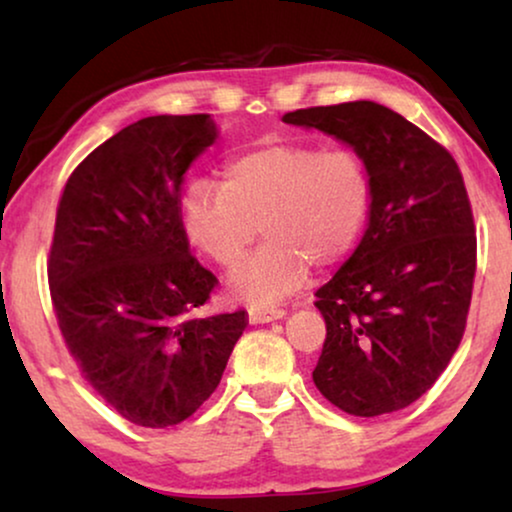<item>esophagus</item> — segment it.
Returning <instances> with one entry per match:
<instances>
[{
  "mask_svg": "<svg viewBox=\"0 0 512 512\" xmlns=\"http://www.w3.org/2000/svg\"><path fill=\"white\" fill-rule=\"evenodd\" d=\"M284 314L286 312L282 310V307H275V305H251L249 307V321H251V324H268V321L282 319Z\"/></svg>",
  "mask_w": 512,
  "mask_h": 512,
  "instance_id": "34e87169",
  "label": "esophagus"
}]
</instances>
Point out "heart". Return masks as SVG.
<instances>
[{
	"label": "heart",
	"instance_id": "1",
	"mask_svg": "<svg viewBox=\"0 0 512 512\" xmlns=\"http://www.w3.org/2000/svg\"><path fill=\"white\" fill-rule=\"evenodd\" d=\"M373 207L366 160L347 146L275 142L237 153L223 181L195 179L181 198L186 237L219 268L242 261L258 235L268 242L230 277L240 296L270 303L317 268L352 254Z\"/></svg>",
	"mask_w": 512,
	"mask_h": 512
}]
</instances>
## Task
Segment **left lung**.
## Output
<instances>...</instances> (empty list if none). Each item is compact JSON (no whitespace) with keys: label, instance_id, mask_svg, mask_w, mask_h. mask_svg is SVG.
<instances>
[{"label":"left lung","instance_id":"1","mask_svg":"<svg viewBox=\"0 0 512 512\" xmlns=\"http://www.w3.org/2000/svg\"><path fill=\"white\" fill-rule=\"evenodd\" d=\"M366 160L373 207L349 261L317 291L326 340L312 380L354 417L408 408L459 349L478 265L473 209L452 153L377 102L289 111Z\"/></svg>","mask_w":512,"mask_h":512}]
</instances>
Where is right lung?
Here are the masks:
<instances>
[{
  "label": "right lung",
  "instance_id": "right-lung-1",
  "mask_svg": "<svg viewBox=\"0 0 512 512\" xmlns=\"http://www.w3.org/2000/svg\"><path fill=\"white\" fill-rule=\"evenodd\" d=\"M216 139L209 114L149 116L76 165L48 254L55 319L81 377L146 429L214 394L247 310L205 314L219 284L188 249L181 181Z\"/></svg>",
  "mask_w": 512,
  "mask_h": 512
}]
</instances>
